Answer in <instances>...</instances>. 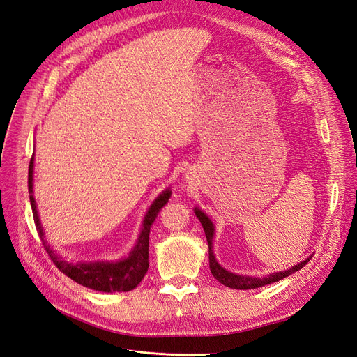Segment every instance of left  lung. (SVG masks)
I'll use <instances>...</instances> for the list:
<instances>
[{"mask_svg":"<svg viewBox=\"0 0 357 357\" xmlns=\"http://www.w3.org/2000/svg\"><path fill=\"white\" fill-rule=\"evenodd\" d=\"M195 216L199 218V220L202 222L203 229L206 232V238H207V244H208V263H210V272L215 276V278L223 284L225 287L229 288H235V289H252V288H259L263 285H268L276 281L284 280L285 276L291 275L297 271H300L306 263L312 259V256H309L307 259H305L303 261L297 263L293 268H289L287 271H281V272H273L269 275H265L263 278H259V276H248V275H238V273H232L229 271H227L225 268H222L213 253V236H215V225L213 222L210 220V218L202 212L199 207L194 208Z\"/></svg>","mask_w":357,"mask_h":357,"instance_id":"1","label":"left lung"}]
</instances>
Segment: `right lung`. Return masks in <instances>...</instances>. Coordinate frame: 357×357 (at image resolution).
<instances>
[{
    "mask_svg": "<svg viewBox=\"0 0 357 357\" xmlns=\"http://www.w3.org/2000/svg\"><path fill=\"white\" fill-rule=\"evenodd\" d=\"M33 160L35 154L31 158L29 163V175H28V188H29V200L32 206L33 220L36 225V231L39 236L43 238L44 247L48 252L51 260L56 263V266L64 273L68 275L70 280L75 282L81 284L86 288L96 289V291L102 293H122V291H130L134 289L145 276L149 271V240H150V229L154 223L158 212L162 207L169 202L172 191L167 188L165 190L157 199L153 202L147 213L144 216L141 232L138 235L137 244L130 250L128 257L116 260V261H107V260H98V261H77L70 263L68 260L61 259L59 255H56L50 245H47V241L44 240V229L41 227V220L38 216L36 210V202L33 197Z\"/></svg>",
    "mask_w": 357,
    "mask_h": 357,
    "instance_id": "obj_1",
    "label": "right lung"
}]
</instances>
